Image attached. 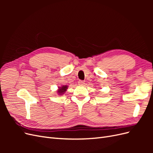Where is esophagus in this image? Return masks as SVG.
<instances>
[{"label": "esophagus", "instance_id": "obj_1", "mask_svg": "<svg viewBox=\"0 0 153 153\" xmlns=\"http://www.w3.org/2000/svg\"><path fill=\"white\" fill-rule=\"evenodd\" d=\"M78 85H84V84H85V82L83 81V80H79V81H78Z\"/></svg>", "mask_w": 153, "mask_h": 153}]
</instances>
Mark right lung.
<instances>
[{"instance_id":"add662e5","label":"right lung","mask_w":153,"mask_h":153,"mask_svg":"<svg viewBox=\"0 0 153 153\" xmlns=\"http://www.w3.org/2000/svg\"><path fill=\"white\" fill-rule=\"evenodd\" d=\"M59 90L57 91V92L59 93V94L60 95H62L63 94L64 92H65L68 89V86L67 85H63L62 87H59Z\"/></svg>"}]
</instances>
